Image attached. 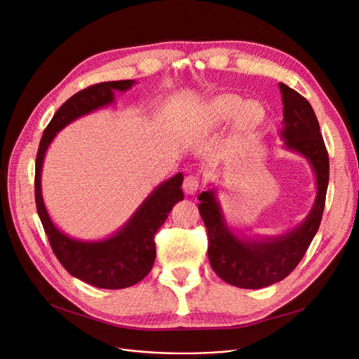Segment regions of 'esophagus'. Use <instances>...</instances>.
<instances>
[{"instance_id":"esophagus-1","label":"esophagus","mask_w":359,"mask_h":359,"mask_svg":"<svg viewBox=\"0 0 359 359\" xmlns=\"http://www.w3.org/2000/svg\"><path fill=\"white\" fill-rule=\"evenodd\" d=\"M199 186H201V182L194 175L186 176L184 180H183V189H184V192L187 195H195L198 192V189H199Z\"/></svg>"}]
</instances>
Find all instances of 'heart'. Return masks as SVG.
Here are the masks:
<instances>
[{
    "label": "heart",
    "instance_id": "obj_1",
    "mask_svg": "<svg viewBox=\"0 0 359 359\" xmlns=\"http://www.w3.org/2000/svg\"><path fill=\"white\" fill-rule=\"evenodd\" d=\"M234 118H237L234 125L237 134H246L260 122L262 107L255 102L244 103L236 94H222L205 109V123L210 128L225 126Z\"/></svg>",
    "mask_w": 359,
    "mask_h": 359
}]
</instances>
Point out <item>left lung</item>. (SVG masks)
<instances>
[{
	"mask_svg": "<svg viewBox=\"0 0 359 359\" xmlns=\"http://www.w3.org/2000/svg\"><path fill=\"white\" fill-rule=\"evenodd\" d=\"M284 119L279 137L284 148L304 157L316 177V199L304 221L291 231L250 237L230 227L217 196V187L198 199L208 231V257L214 272L230 285L259 290L287 278L306 255L322 221L329 183V156L311 104L295 90L279 83Z\"/></svg>",
	"mask_w": 359,
	"mask_h": 359,
	"instance_id": "1",
	"label": "left lung"
}]
</instances>
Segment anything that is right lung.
Returning a JSON list of instances; mask_svg holds the SVG:
<instances>
[{
  "mask_svg": "<svg viewBox=\"0 0 359 359\" xmlns=\"http://www.w3.org/2000/svg\"><path fill=\"white\" fill-rule=\"evenodd\" d=\"M134 80L94 84L69 97L43 130L36 156V208L50 248L61 265L86 284L104 290H121L138 284L156 260L154 236L173 206L183 201V175L177 173L160 183L137 211L111 236L102 240H79L67 236L50 219L42 196V165L45 154L60 130L88 113L115 103V91H128Z\"/></svg>",
  "mask_w": 359,
  "mask_h": 359,
  "instance_id": "right-lung-1",
  "label": "right lung"
}]
</instances>
